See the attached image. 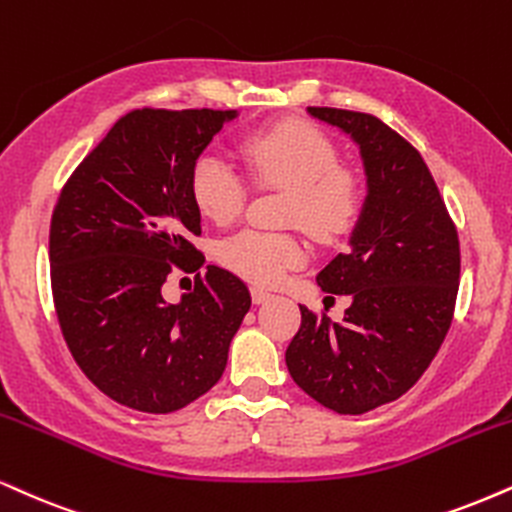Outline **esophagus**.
Here are the masks:
<instances>
[{"mask_svg":"<svg viewBox=\"0 0 512 512\" xmlns=\"http://www.w3.org/2000/svg\"><path fill=\"white\" fill-rule=\"evenodd\" d=\"M250 295H252V303H257V305L264 303V300H269V298H272V293H269V291H264V288H257V286L252 288Z\"/></svg>","mask_w":512,"mask_h":512,"instance_id":"1","label":"esophagus"}]
</instances>
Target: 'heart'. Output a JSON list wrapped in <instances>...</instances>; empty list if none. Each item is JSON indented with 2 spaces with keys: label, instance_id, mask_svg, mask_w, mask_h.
<instances>
[{
  "label": "heart",
  "instance_id": "heart-1",
  "mask_svg": "<svg viewBox=\"0 0 512 512\" xmlns=\"http://www.w3.org/2000/svg\"><path fill=\"white\" fill-rule=\"evenodd\" d=\"M240 155L262 186L286 188L283 221L305 226L317 238H338L353 229L362 209L360 176L336 162V145L315 123L300 119L245 133ZM190 195L202 217L231 224L243 212L248 188L238 171L207 150L190 169ZM303 238L286 231L243 229L219 245V260L233 274L274 286L307 262Z\"/></svg>",
  "mask_w": 512,
  "mask_h": 512
}]
</instances>
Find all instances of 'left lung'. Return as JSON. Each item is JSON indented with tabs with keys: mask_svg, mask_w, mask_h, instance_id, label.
I'll use <instances>...</instances> for the list:
<instances>
[{
	"mask_svg": "<svg viewBox=\"0 0 512 512\" xmlns=\"http://www.w3.org/2000/svg\"><path fill=\"white\" fill-rule=\"evenodd\" d=\"M307 112L360 145L369 190L350 248L317 274L322 291L353 303L343 322L300 305L286 365L319 405L362 415L410 391L439 353L458 298L460 240L432 171L403 135L372 114Z\"/></svg>",
	"mask_w": 512,
	"mask_h": 512,
	"instance_id": "1",
	"label": "left lung"
}]
</instances>
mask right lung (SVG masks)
I'll list each match as a JSON object with an SVG mask.
<instances>
[{
  "instance_id": "right-lung-1",
  "label": "right lung",
  "mask_w": 512,
  "mask_h": 512,
  "mask_svg": "<svg viewBox=\"0 0 512 512\" xmlns=\"http://www.w3.org/2000/svg\"><path fill=\"white\" fill-rule=\"evenodd\" d=\"M238 109H133L76 166L49 224V279L76 365L131 410L186 408L224 374L250 310L248 286L217 264L166 303L169 274L205 255L190 169Z\"/></svg>"
}]
</instances>
